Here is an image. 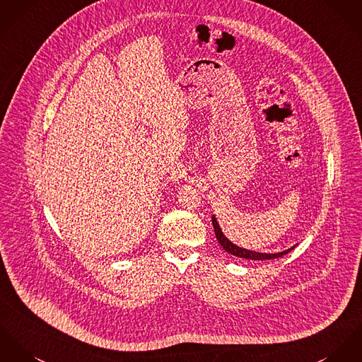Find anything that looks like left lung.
Here are the masks:
<instances>
[{
	"instance_id": "1",
	"label": "left lung",
	"mask_w": 362,
	"mask_h": 362,
	"mask_svg": "<svg viewBox=\"0 0 362 362\" xmlns=\"http://www.w3.org/2000/svg\"><path fill=\"white\" fill-rule=\"evenodd\" d=\"M212 224H214V228H215V234H216V238L221 244L223 250L237 257H243V259H250V260H270V259H277L281 257L284 255H286L288 252L293 250L296 245L288 248V250H282V252H276V253H263V252H256V250H245V248H241L235 244H233L224 234H223L222 228L218 223V219L215 215H212Z\"/></svg>"
}]
</instances>
